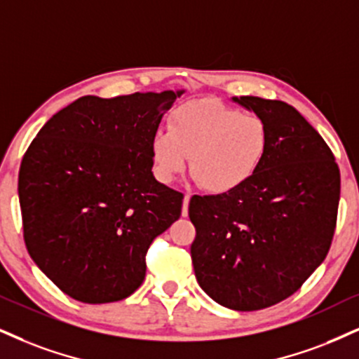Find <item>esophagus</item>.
Here are the masks:
<instances>
[{"mask_svg": "<svg viewBox=\"0 0 359 359\" xmlns=\"http://www.w3.org/2000/svg\"><path fill=\"white\" fill-rule=\"evenodd\" d=\"M189 200H191V196H189V194H184V200H183V208H181V215H183V216H188V206H189Z\"/></svg>", "mask_w": 359, "mask_h": 359, "instance_id": "34e87169", "label": "esophagus"}]
</instances>
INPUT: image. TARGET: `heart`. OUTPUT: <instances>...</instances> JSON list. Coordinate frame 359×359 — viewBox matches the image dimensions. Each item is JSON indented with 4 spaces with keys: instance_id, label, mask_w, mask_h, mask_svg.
<instances>
[{
    "instance_id": "1",
    "label": "heart",
    "mask_w": 359,
    "mask_h": 359,
    "mask_svg": "<svg viewBox=\"0 0 359 359\" xmlns=\"http://www.w3.org/2000/svg\"><path fill=\"white\" fill-rule=\"evenodd\" d=\"M269 146L268 128L255 114L216 100H194L172 109L168 131L154 133L151 158L170 183L187 170L211 194L238 191L253 180Z\"/></svg>"
}]
</instances>
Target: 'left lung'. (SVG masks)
<instances>
[{
  "instance_id": "8db88e82",
  "label": "left lung",
  "mask_w": 359,
  "mask_h": 359,
  "mask_svg": "<svg viewBox=\"0 0 359 359\" xmlns=\"http://www.w3.org/2000/svg\"><path fill=\"white\" fill-rule=\"evenodd\" d=\"M233 100L263 119L268 153L238 191L189 200L191 259L210 298L256 311L296 293L325 261L341 178L330 146L298 109L258 96Z\"/></svg>"
}]
</instances>
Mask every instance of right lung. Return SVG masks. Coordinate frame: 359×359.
<instances>
[{
	"mask_svg": "<svg viewBox=\"0 0 359 359\" xmlns=\"http://www.w3.org/2000/svg\"><path fill=\"white\" fill-rule=\"evenodd\" d=\"M181 95L83 96L26 149L18 178L26 250L73 299L101 304L135 293L149 245L180 218L183 193L153 176L151 138Z\"/></svg>",
	"mask_w": 359,
	"mask_h": 359,
	"instance_id": "add662e5",
	"label": "right lung"
}]
</instances>
